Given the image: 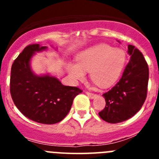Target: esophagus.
I'll use <instances>...</instances> for the list:
<instances>
[{"instance_id":"esophagus-1","label":"esophagus","mask_w":159,"mask_h":159,"mask_svg":"<svg viewBox=\"0 0 159 159\" xmlns=\"http://www.w3.org/2000/svg\"><path fill=\"white\" fill-rule=\"evenodd\" d=\"M86 94L88 95V96L90 97V98H92V99H93V98H95V94L92 93V92H86Z\"/></svg>"}]
</instances>
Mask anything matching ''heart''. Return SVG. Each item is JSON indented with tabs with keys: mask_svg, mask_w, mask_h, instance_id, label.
Returning <instances> with one entry per match:
<instances>
[{
	"mask_svg": "<svg viewBox=\"0 0 159 159\" xmlns=\"http://www.w3.org/2000/svg\"><path fill=\"white\" fill-rule=\"evenodd\" d=\"M77 64L68 63L67 69L73 81H82L85 71L99 87L107 88L117 81L126 62L123 49L113 48L107 43H100L87 49L76 57Z\"/></svg>",
	"mask_w": 159,
	"mask_h": 159,
	"instance_id": "obj_1",
	"label": "heart"
}]
</instances>
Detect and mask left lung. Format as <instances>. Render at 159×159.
I'll list each match as a JSON object with an SVG mask.
<instances>
[{
  "instance_id": "left-lung-1",
  "label": "left lung",
  "mask_w": 159,
  "mask_h": 159,
  "mask_svg": "<svg viewBox=\"0 0 159 159\" xmlns=\"http://www.w3.org/2000/svg\"><path fill=\"white\" fill-rule=\"evenodd\" d=\"M130 60L121 79L103 94L104 109L99 116L104 121L118 123L126 121L141 109L147 95L149 68L143 55L134 46L128 45Z\"/></svg>"
}]
</instances>
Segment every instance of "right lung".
<instances>
[{"mask_svg":"<svg viewBox=\"0 0 159 159\" xmlns=\"http://www.w3.org/2000/svg\"><path fill=\"white\" fill-rule=\"evenodd\" d=\"M38 43L28 45L11 68L10 93L14 104L25 117L43 124H55L65 118L73 99L83 92L77 87L64 86L48 75H35L30 60L36 52L45 50Z\"/></svg>","mask_w":159,"mask_h":159,"instance_id":"obj_1","label":"right lung"}]
</instances>
